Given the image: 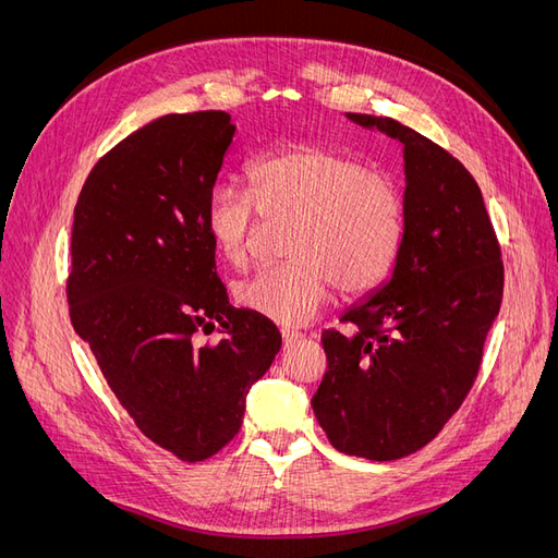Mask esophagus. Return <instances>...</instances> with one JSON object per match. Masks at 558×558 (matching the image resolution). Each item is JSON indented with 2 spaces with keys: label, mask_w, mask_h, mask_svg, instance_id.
Returning <instances> with one entry per match:
<instances>
[{
  "label": "esophagus",
  "mask_w": 558,
  "mask_h": 558,
  "mask_svg": "<svg viewBox=\"0 0 558 558\" xmlns=\"http://www.w3.org/2000/svg\"><path fill=\"white\" fill-rule=\"evenodd\" d=\"M300 332L295 330H281V342H283V349H293V344L300 342Z\"/></svg>",
  "instance_id": "obj_1"
}]
</instances>
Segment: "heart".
Masks as SVG:
<instances>
[{"label": "heart", "mask_w": 558, "mask_h": 558, "mask_svg": "<svg viewBox=\"0 0 558 558\" xmlns=\"http://www.w3.org/2000/svg\"><path fill=\"white\" fill-rule=\"evenodd\" d=\"M248 195L214 185L205 228L218 256L246 269L256 256L260 218L286 223L291 263L267 267L238 286V302L279 326H305L326 305L332 283L344 295L365 293L391 272L404 238V199L393 179L337 150L295 144L256 160Z\"/></svg>", "instance_id": "obj_1"}]
</instances>
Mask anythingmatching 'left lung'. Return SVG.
<instances>
[{
    "label": "left lung",
    "mask_w": 558,
    "mask_h": 558,
    "mask_svg": "<svg viewBox=\"0 0 558 558\" xmlns=\"http://www.w3.org/2000/svg\"><path fill=\"white\" fill-rule=\"evenodd\" d=\"M402 144L404 238L391 277L326 330L328 369L312 408L335 449L396 461L426 447L461 408L500 312V246L477 181L393 118L347 113Z\"/></svg>",
    "instance_id": "left-lung-1"
}]
</instances>
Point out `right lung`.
<instances>
[{
  "instance_id": "obj_1",
  "label": "right lung",
  "mask_w": 558,
  "mask_h": 558,
  "mask_svg": "<svg viewBox=\"0 0 558 558\" xmlns=\"http://www.w3.org/2000/svg\"><path fill=\"white\" fill-rule=\"evenodd\" d=\"M234 132L226 111L156 118L93 167L74 209V330L137 428L189 463L240 433L281 349L272 320L228 302L205 228ZM214 319L227 337L199 348L194 332Z\"/></svg>"
}]
</instances>
